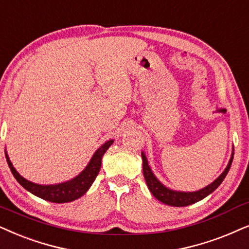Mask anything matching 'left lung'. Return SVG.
Returning <instances> with one entry per match:
<instances>
[{"instance_id": "8db88e82", "label": "left lung", "mask_w": 249, "mask_h": 249, "mask_svg": "<svg viewBox=\"0 0 249 249\" xmlns=\"http://www.w3.org/2000/svg\"><path fill=\"white\" fill-rule=\"evenodd\" d=\"M233 152H232L231 159L229 161L228 167L225 168L224 172L219 175L217 178H216L214 182L209 184V185L206 186L199 191L196 192H179V191H174V190H170L166 188L163 184L160 183V180L154 176V174L151 170L150 166L147 163V159L145 157L144 152H142V159H143V174L144 178L146 180V184L148 186V190H150L151 193L156 196V198L159 200V201L166 203V205L173 206V207H185V206L192 205V203L198 202L200 200L211 195L212 192H214L216 189L218 188L219 184L223 182L225 176L228 175L229 170H230L232 160H233Z\"/></svg>"}]
</instances>
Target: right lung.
<instances>
[{
  "label": "right lung",
  "mask_w": 249,
  "mask_h": 249,
  "mask_svg": "<svg viewBox=\"0 0 249 249\" xmlns=\"http://www.w3.org/2000/svg\"><path fill=\"white\" fill-rule=\"evenodd\" d=\"M113 140L107 141L104 145H102L98 150L93 154L91 160L86 167L85 170H82L76 177L73 179L67 180V182L60 183V184H53V185H41V184H35L33 182H30L24 177L19 175V173L12 166L10 159H9L8 154L5 152L6 162H8L9 167L12 175L17 179V182L20 184L22 188L33 193L34 196H38V198L48 200L50 202L56 203H64V202H71L74 200L79 199L85 193L88 191L93 180L96 179L97 175H98L99 170H101L102 166V158L104 153L107 151V148L113 144Z\"/></svg>",
  "instance_id": "obj_1"
}]
</instances>
